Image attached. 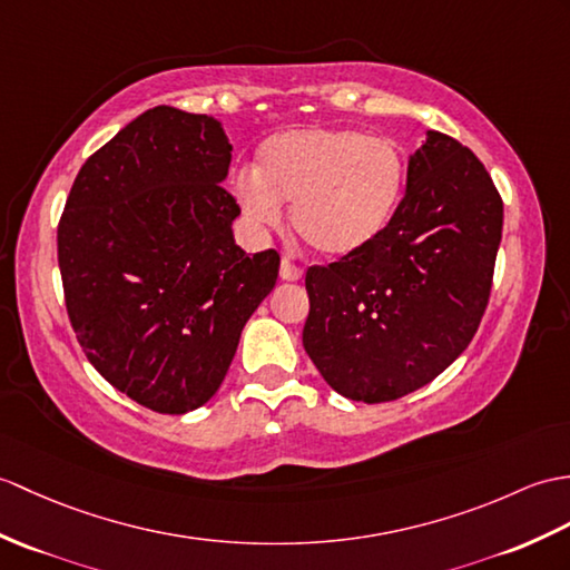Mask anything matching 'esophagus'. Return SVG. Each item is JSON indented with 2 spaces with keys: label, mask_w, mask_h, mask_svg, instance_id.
Instances as JSON below:
<instances>
[{
  "label": "esophagus",
  "mask_w": 570,
  "mask_h": 570,
  "mask_svg": "<svg viewBox=\"0 0 570 570\" xmlns=\"http://www.w3.org/2000/svg\"><path fill=\"white\" fill-rule=\"evenodd\" d=\"M279 276L284 282H298L301 276H303V269L301 267H296L294 262H288V259H282V267H279Z\"/></svg>",
  "instance_id": "obj_1"
}]
</instances>
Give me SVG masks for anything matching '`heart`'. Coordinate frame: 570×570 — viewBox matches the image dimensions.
Wrapping results in <instances>:
<instances>
[{"label": "heart", "mask_w": 570, "mask_h": 570, "mask_svg": "<svg viewBox=\"0 0 570 570\" xmlns=\"http://www.w3.org/2000/svg\"><path fill=\"white\" fill-rule=\"evenodd\" d=\"M407 163L391 138L356 128H291L259 148V169H240L233 194L257 233L291 228L323 259H345L389 228L405 189Z\"/></svg>", "instance_id": "heart-1"}]
</instances>
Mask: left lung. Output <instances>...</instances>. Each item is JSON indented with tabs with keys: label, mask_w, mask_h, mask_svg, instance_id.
Wrapping results in <instances>:
<instances>
[{
	"label": "left lung",
	"mask_w": 570,
	"mask_h": 570,
	"mask_svg": "<svg viewBox=\"0 0 570 570\" xmlns=\"http://www.w3.org/2000/svg\"><path fill=\"white\" fill-rule=\"evenodd\" d=\"M502 198L483 163L428 130L405 196L362 253L306 272L317 372L350 401L403 399L469 347L491 296Z\"/></svg>",
	"instance_id": "1"
}]
</instances>
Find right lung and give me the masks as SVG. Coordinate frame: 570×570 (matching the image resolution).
Here are the masks:
<instances>
[{
    "mask_svg": "<svg viewBox=\"0 0 570 570\" xmlns=\"http://www.w3.org/2000/svg\"><path fill=\"white\" fill-rule=\"evenodd\" d=\"M233 145L214 116L155 106L79 169L58 225L65 306L87 360L155 413L214 399L279 255L235 245Z\"/></svg>",
    "mask_w": 570,
    "mask_h": 570,
    "instance_id": "obj_1",
    "label": "right lung"
}]
</instances>
